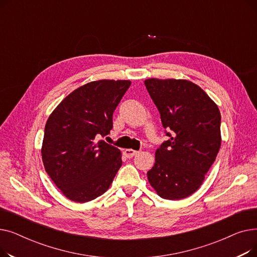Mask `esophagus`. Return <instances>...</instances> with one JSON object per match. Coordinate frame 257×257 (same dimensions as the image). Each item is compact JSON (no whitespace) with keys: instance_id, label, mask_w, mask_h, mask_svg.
<instances>
[{"instance_id":"34e87169","label":"esophagus","mask_w":257,"mask_h":257,"mask_svg":"<svg viewBox=\"0 0 257 257\" xmlns=\"http://www.w3.org/2000/svg\"><path fill=\"white\" fill-rule=\"evenodd\" d=\"M138 153H139V151L132 150V149H126V150L124 151V154H125L126 157H128V158H132L133 156H136Z\"/></svg>"}]
</instances>
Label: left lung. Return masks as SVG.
I'll list each match as a JSON object with an SVG mask.
<instances>
[{"mask_svg":"<svg viewBox=\"0 0 257 257\" xmlns=\"http://www.w3.org/2000/svg\"><path fill=\"white\" fill-rule=\"evenodd\" d=\"M145 85L168 137L156 150L148 179L161 198H186L201 186L220 150V110L191 81L152 78Z\"/></svg>","mask_w":257,"mask_h":257,"instance_id":"1","label":"left lung"}]
</instances>
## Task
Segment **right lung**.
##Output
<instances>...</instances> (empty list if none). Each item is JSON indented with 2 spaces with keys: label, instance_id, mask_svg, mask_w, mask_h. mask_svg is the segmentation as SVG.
<instances>
[{
  "label": "right lung",
  "instance_id": "add662e5",
  "mask_svg": "<svg viewBox=\"0 0 257 257\" xmlns=\"http://www.w3.org/2000/svg\"><path fill=\"white\" fill-rule=\"evenodd\" d=\"M131 82L100 80L70 93L49 116L43 163L49 176L72 201L103 195L121 166L120 151L99 140L113 127L112 115Z\"/></svg>",
  "mask_w": 257,
  "mask_h": 257
}]
</instances>
